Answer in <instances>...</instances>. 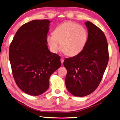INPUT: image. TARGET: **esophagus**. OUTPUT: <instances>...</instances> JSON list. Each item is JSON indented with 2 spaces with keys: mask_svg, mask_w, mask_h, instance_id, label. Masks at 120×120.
Segmentation results:
<instances>
[{
  "mask_svg": "<svg viewBox=\"0 0 120 120\" xmlns=\"http://www.w3.org/2000/svg\"><path fill=\"white\" fill-rule=\"evenodd\" d=\"M64 59L63 58H61V59H60V62H61V63H62L63 64V62H64Z\"/></svg>",
  "mask_w": 120,
  "mask_h": 120,
  "instance_id": "1",
  "label": "esophagus"
}]
</instances>
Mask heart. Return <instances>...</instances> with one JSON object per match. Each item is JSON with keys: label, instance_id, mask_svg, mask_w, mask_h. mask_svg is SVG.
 Here are the masks:
<instances>
[{"label": "heart", "instance_id": "heart-1", "mask_svg": "<svg viewBox=\"0 0 120 120\" xmlns=\"http://www.w3.org/2000/svg\"><path fill=\"white\" fill-rule=\"evenodd\" d=\"M87 39L86 29L73 22H66L58 25L54 30L53 34L47 37L48 44L52 52L56 53L62 48V51L70 56L81 53Z\"/></svg>", "mask_w": 120, "mask_h": 120}]
</instances>
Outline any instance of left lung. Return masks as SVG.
Instances as JSON below:
<instances>
[{
    "label": "left lung",
    "instance_id": "8db88e82",
    "mask_svg": "<svg viewBox=\"0 0 120 120\" xmlns=\"http://www.w3.org/2000/svg\"><path fill=\"white\" fill-rule=\"evenodd\" d=\"M88 39L81 53L65 58L67 70L65 84L68 91L75 96L89 95L101 81L109 61L108 45L103 32L93 23L87 21Z\"/></svg>",
    "mask_w": 120,
    "mask_h": 120
}]
</instances>
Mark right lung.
<instances>
[{
	"label": "right lung",
	"instance_id": "add662e5",
	"mask_svg": "<svg viewBox=\"0 0 120 120\" xmlns=\"http://www.w3.org/2000/svg\"><path fill=\"white\" fill-rule=\"evenodd\" d=\"M47 19L34 20L21 26L10 44L9 57L18 87L37 96L47 91L49 77L61 66L60 57L47 45L49 24Z\"/></svg>",
	"mask_w": 120,
	"mask_h": 120
}]
</instances>
